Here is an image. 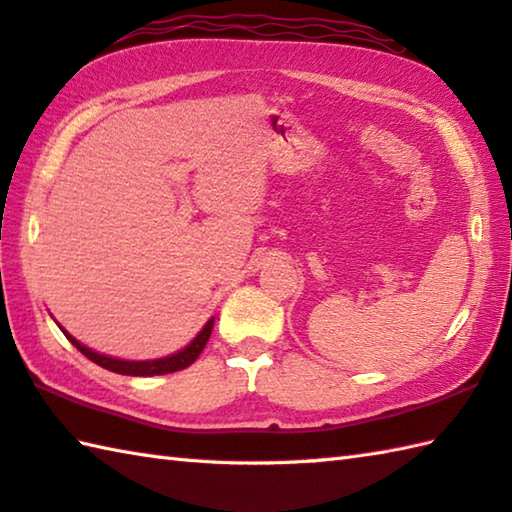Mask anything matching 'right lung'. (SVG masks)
Segmentation results:
<instances>
[{
    "instance_id": "add662e5",
    "label": "right lung",
    "mask_w": 512,
    "mask_h": 512,
    "mask_svg": "<svg viewBox=\"0 0 512 512\" xmlns=\"http://www.w3.org/2000/svg\"><path fill=\"white\" fill-rule=\"evenodd\" d=\"M212 327H215V318H210L206 324H203V329L197 333V336L192 338L190 345H185L181 351L170 353V356L165 358H154V360H123V358H111L105 356V353H98L94 349H89L78 342L76 338L71 336V333L64 331L62 333L69 338V342L73 347H76L80 353H85V356L96 362V365L105 367L109 371H114V374H123V376H163V374H172V371H181L185 367H190L194 360L199 358V353L206 347V342L212 333Z\"/></svg>"
}]
</instances>
